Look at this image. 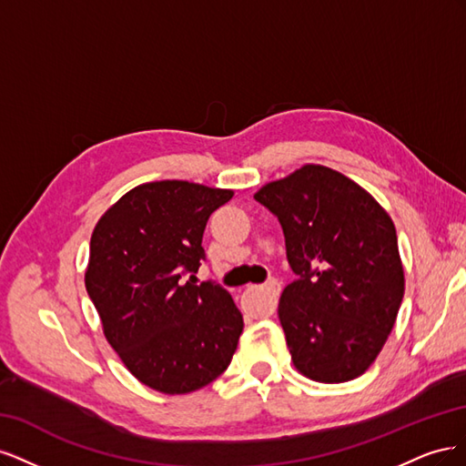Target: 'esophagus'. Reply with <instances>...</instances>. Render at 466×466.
I'll return each instance as SVG.
<instances>
[{
  "label": "esophagus",
  "mask_w": 466,
  "mask_h": 466,
  "mask_svg": "<svg viewBox=\"0 0 466 466\" xmlns=\"http://www.w3.org/2000/svg\"><path fill=\"white\" fill-rule=\"evenodd\" d=\"M260 293L266 295V303H268V311L274 313L276 305H278V298H279V281L278 279H268L264 286L257 288Z\"/></svg>",
  "instance_id": "obj_1"
}]
</instances>
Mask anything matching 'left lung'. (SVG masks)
I'll return each instance as SVG.
<instances>
[{"instance_id": "1", "label": "left lung", "mask_w": 466, "mask_h": 466, "mask_svg": "<svg viewBox=\"0 0 466 466\" xmlns=\"http://www.w3.org/2000/svg\"><path fill=\"white\" fill-rule=\"evenodd\" d=\"M255 200L278 218L298 276L278 305L295 370L319 383L363 375L404 295L390 216L358 182L322 165L268 182Z\"/></svg>"}]
</instances>
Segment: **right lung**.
<instances>
[{"label":"right lung","mask_w":466,"mask_h":466,"mask_svg":"<svg viewBox=\"0 0 466 466\" xmlns=\"http://www.w3.org/2000/svg\"><path fill=\"white\" fill-rule=\"evenodd\" d=\"M231 198L188 180L146 182L95 225L86 288L108 344L149 389L198 390L231 363L243 315L228 289L194 276L208 218Z\"/></svg>","instance_id":"1"}]
</instances>
